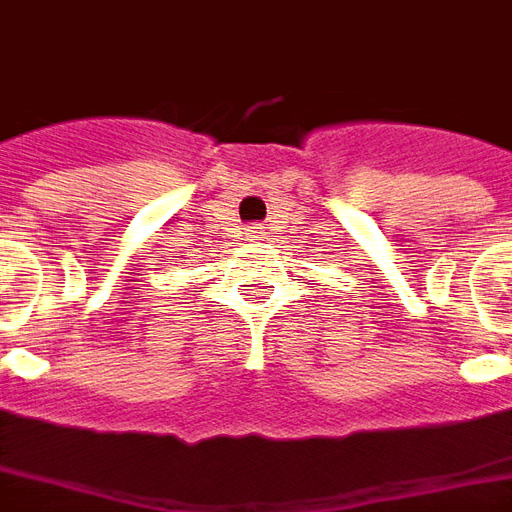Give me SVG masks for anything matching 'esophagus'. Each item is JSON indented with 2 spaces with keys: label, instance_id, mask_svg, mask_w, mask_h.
<instances>
[{
  "label": "esophagus",
  "instance_id": "esophagus-1",
  "mask_svg": "<svg viewBox=\"0 0 512 512\" xmlns=\"http://www.w3.org/2000/svg\"><path fill=\"white\" fill-rule=\"evenodd\" d=\"M244 239H249V242H260V239H265V226H260V223L247 226L244 228Z\"/></svg>",
  "mask_w": 512,
  "mask_h": 512
}]
</instances>
